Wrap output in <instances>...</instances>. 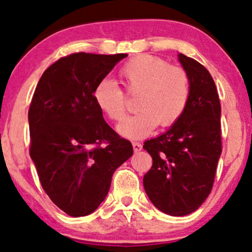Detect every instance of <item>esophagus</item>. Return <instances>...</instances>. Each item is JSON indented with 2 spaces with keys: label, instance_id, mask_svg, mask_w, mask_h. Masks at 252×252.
<instances>
[{
  "label": "esophagus",
  "instance_id": "obj_1",
  "mask_svg": "<svg viewBox=\"0 0 252 252\" xmlns=\"http://www.w3.org/2000/svg\"><path fill=\"white\" fill-rule=\"evenodd\" d=\"M132 148H134V152L137 153L140 150H142V144L138 142H132Z\"/></svg>",
  "mask_w": 252,
  "mask_h": 252
}]
</instances>
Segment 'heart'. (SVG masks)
<instances>
[{"instance_id": "1", "label": "heart", "mask_w": 252, "mask_h": 252, "mask_svg": "<svg viewBox=\"0 0 252 252\" xmlns=\"http://www.w3.org/2000/svg\"><path fill=\"white\" fill-rule=\"evenodd\" d=\"M126 91L140 94L138 114L118 126L121 135L141 138L149 135L160 124L162 128L174 126L184 116L189 104L192 86L186 70L170 66L162 58L141 54L126 62L121 68ZM97 108L110 120L120 122L128 106L124 92L114 82L103 79L94 91Z\"/></svg>"}]
</instances>
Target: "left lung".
Wrapping results in <instances>:
<instances>
[{"label":"left lung","instance_id":"obj_1","mask_svg":"<svg viewBox=\"0 0 252 252\" xmlns=\"http://www.w3.org/2000/svg\"><path fill=\"white\" fill-rule=\"evenodd\" d=\"M190 78L189 104L184 116L164 134L144 142L153 166L143 178L150 201L174 217L194 212L206 200L221 154L220 100L210 72L179 54Z\"/></svg>","mask_w":252,"mask_h":252}]
</instances>
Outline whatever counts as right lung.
<instances>
[{"mask_svg":"<svg viewBox=\"0 0 252 252\" xmlns=\"http://www.w3.org/2000/svg\"><path fill=\"white\" fill-rule=\"evenodd\" d=\"M126 57L80 52L60 58L43 72L32 98L31 158L46 194L68 216L94 212L115 170L134 153L94 99L97 84Z\"/></svg>","mask_w":252,"mask_h":252,"instance_id":"obj_1","label":"right lung"}]
</instances>
